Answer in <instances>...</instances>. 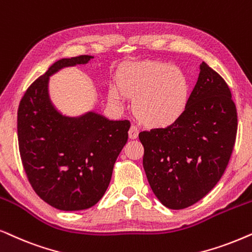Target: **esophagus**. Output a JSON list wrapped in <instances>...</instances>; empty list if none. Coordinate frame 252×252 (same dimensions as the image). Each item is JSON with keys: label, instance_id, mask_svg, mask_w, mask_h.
Returning a JSON list of instances; mask_svg holds the SVG:
<instances>
[{"label": "esophagus", "instance_id": "esophagus-1", "mask_svg": "<svg viewBox=\"0 0 252 252\" xmlns=\"http://www.w3.org/2000/svg\"><path fill=\"white\" fill-rule=\"evenodd\" d=\"M138 133H139V130L136 126H130V129H129V137H130V138L136 139L137 137H138Z\"/></svg>", "mask_w": 252, "mask_h": 252}]
</instances>
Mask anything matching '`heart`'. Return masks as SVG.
Listing matches in <instances>:
<instances>
[{
    "mask_svg": "<svg viewBox=\"0 0 252 252\" xmlns=\"http://www.w3.org/2000/svg\"><path fill=\"white\" fill-rule=\"evenodd\" d=\"M121 93L133 100V114L149 128L172 126L186 109L189 82L182 70L158 61H139L124 66L117 78ZM119 102L120 93L110 91Z\"/></svg>",
    "mask_w": 252,
    "mask_h": 252,
    "instance_id": "heart-1",
    "label": "heart"
}]
</instances>
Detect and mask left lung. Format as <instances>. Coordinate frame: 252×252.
Here are the masks:
<instances>
[{
    "mask_svg": "<svg viewBox=\"0 0 252 252\" xmlns=\"http://www.w3.org/2000/svg\"><path fill=\"white\" fill-rule=\"evenodd\" d=\"M237 110L224 79L205 62L179 120L139 133L153 192L172 210L187 209L216 187L229 162Z\"/></svg>",
    "mask_w": 252,
    "mask_h": 252,
    "instance_id": "1",
    "label": "left lung"
}]
</instances>
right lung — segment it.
Wrapping results in <instances>:
<instances>
[{"mask_svg": "<svg viewBox=\"0 0 252 252\" xmlns=\"http://www.w3.org/2000/svg\"><path fill=\"white\" fill-rule=\"evenodd\" d=\"M91 59L56 61L29 86L18 107L19 153L29 182L40 198L62 211L90 209L102 198L128 142V120L110 121L95 113L70 119L50 102L49 76Z\"/></svg>", "mask_w": 252, "mask_h": 252, "instance_id": "add662e5", "label": "right lung"}]
</instances>
